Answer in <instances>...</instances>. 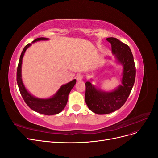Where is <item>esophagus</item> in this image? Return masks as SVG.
Instances as JSON below:
<instances>
[{
  "label": "esophagus",
  "mask_w": 158,
  "mask_h": 158,
  "mask_svg": "<svg viewBox=\"0 0 158 158\" xmlns=\"http://www.w3.org/2000/svg\"><path fill=\"white\" fill-rule=\"evenodd\" d=\"M83 78H84V75L82 74H77V76H76V80H77V81H78V82L82 81Z\"/></svg>",
  "instance_id": "esophagus-1"
}]
</instances>
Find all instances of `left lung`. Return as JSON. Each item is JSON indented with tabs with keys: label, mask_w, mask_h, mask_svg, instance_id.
Listing matches in <instances>:
<instances>
[{
	"label": "left lung",
	"mask_w": 158,
	"mask_h": 158,
	"mask_svg": "<svg viewBox=\"0 0 158 158\" xmlns=\"http://www.w3.org/2000/svg\"><path fill=\"white\" fill-rule=\"evenodd\" d=\"M111 43L113 54L123 66V85L111 92L98 89L89 82H85V101L94 113L106 114L120 109L127 100L135 84L136 66L130 47L114 37L107 38Z\"/></svg>",
	"instance_id": "1"
}]
</instances>
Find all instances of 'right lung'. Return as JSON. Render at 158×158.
Returning a JSON list of instances; mask_svg holds the SVG:
<instances>
[{"mask_svg": "<svg viewBox=\"0 0 158 158\" xmlns=\"http://www.w3.org/2000/svg\"><path fill=\"white\" fill-rule=\"evenodd\" d=\"M48 40L47 38L40 37L33 41L32 43L40 40ZM31 45V44H28L25 46L21 53L20 60H19L16 73V80L19 90H20V92L26 103L28 107L33 110V111L43 114H45V115H52V114H58L63 111L65 107L68 102L69 94L71 89L74 86L76 80L74 79L72 80L69 83L62 85L56 94L51 98L39 99L33 97L26 90L24 85H23L22 82L21 75L22 58L26 49Z\"/></svg>", "mask_w": 158, "mask_h": 158, "instance_id": "right-lung-1", "label": "right lung"}]
</instances>
